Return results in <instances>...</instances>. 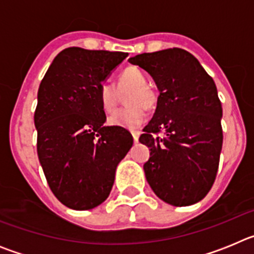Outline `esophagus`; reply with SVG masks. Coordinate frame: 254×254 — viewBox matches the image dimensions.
Listing matches in <instances>:
<instances>
[{
  "instance_id": "34e87169",
  "label": "esophagus",
  "mask_w": 254,
  "mask_h": 254,
  "mask_svg": "<svg viewBox=\"0 0 254 254\" xmlns=\"http://www.w3.org/2000/svg\"><path fill=\"white\" fill-rule=\"evenodd\" d=\"M132 137H133L134 142H138V137H140V132L138 131H132Z\"/></svg>"
}]
</instances>
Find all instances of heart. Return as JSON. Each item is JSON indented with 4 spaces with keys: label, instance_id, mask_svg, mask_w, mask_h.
<instances>
[{
    "label": "heart",
    "instance_id": "obj_1",
    "mask_svg": "<svg viewBox=\"0 0 254 254\" xmlns=\"http://www.w3.org/2000/svg\"><path fill=\"white\" fill-rule=\"evenodd\" d=\"M126 94L127 107L121 108L109 117V125L134 129L146 121V108H152L156 103V94L147 85L146 75L140 68L129 66L118 76L117 87L112 82L104 81L99 86V103L105 113H112L120 100V91Z\"/></svg>",
    "mask_w": 254,
    "mask_h": 254
}]
</instances>
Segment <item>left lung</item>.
Wrapping results in <instances>:
<instances>
[{
    "instance_id": "1",
    "label": "left lung",
    "mask_w": 254,
    "mask_h": 254,
    "mask_svg": "<svg viewBox=\"0 0 254 254\" xmlns=\"http://www.w3.org/2000/svg\"><path fill=\"white\" fill-rule=\"evenodd\" d=\"M150 73L160 95L140 142L150 149L143 164L154 193L173 206L197 203L208 193L223 147V108L212 77L181 48L128 60ZM163 130L164 136L154 134Z\"/></svg>"
}]
</instances>
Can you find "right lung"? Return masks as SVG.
I'll list each match as a JSON object with an SVG mask.
<instances>
[{
	"label": "right lung",
	"mask_w": 254,
	"mask_h": 254,
	"mask_svg": "<svg viewBox=\"0 0 254 254\" xmlns=\"http://www.w3.org/2000/svg\"><path fill=\"white\" fill-rule=\"evenodd\" d=\"M127 56L66 48L40 82L34 113L38 158L53 194L73 210L104 202L117 167L133 143L125 128L104 126L98 95L102 82Z\"/></svg>",
	"instance_id": "add662e5"
}]
</instances>
